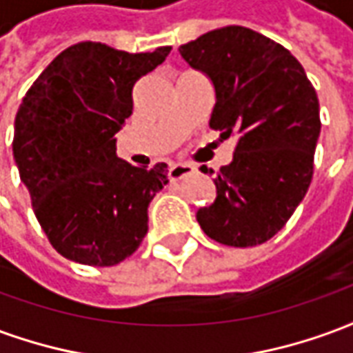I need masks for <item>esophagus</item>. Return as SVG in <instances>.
<instances>
[{"instance_id":"34e87169","label":"esophagus","mask_w":353,"mask_h":353,"mask_svg":"<svg viewBox=\"0 0 353 353\" xmlns=\"http://www.w3.org/2000/svg\"><path fill=\"white\" fill-rule=\"evenodd\" d=\"M192 172H194V168H192L191 164H172L168 170V176L172 181H177V179L189 176Z\"/></svg>"}]
</instances>
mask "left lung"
<instances>
[{
	"label": "left lung",
	"mask_w": 353,
	"mask_h": 353,
	"mask_svg": "<svg viewBox=\"0 0 353 353\" xmlns=\"http://www.w3.org/2000/svg\"><path fill=\"white\" fill-rule=\"evenodd\" d=\"M179 54L214 87L210 126L223 139L238 138L232 162L214 177L215 200L200 208L196 221L219 244H263L310 187L321 130L318 94L288 49L250 28L212 30L181 45Z\"/></svg>",
	"instance_id": "8db88e82"
}]
</instances>
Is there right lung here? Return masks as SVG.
I'll return each instance as SVG.
<instances>
[{
    "label": "right lung",
    "instance_id": "obj_1",
    "mask_svg": "<svg viewBox=\"0 0 353 353\" xmlns=\"http://www.w3.org/2000/svg\"><path fill=\"white\" fill-rule=\"evenodd\" d=\"M172 47L130 54L103 43L68 47L22 98L12 157L37 221L62 257L113 266L147 234V208L168 183L164 162L132 166L115 134L132 115V88Z\"/></svg>",
    "mask_w": 353,
    "mask_h": 353
}]
</instances>
